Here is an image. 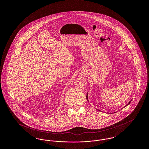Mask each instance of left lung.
Masks as SVG:
<instances>
[{
  "label": "left lung",
  "mask_w": 149,
  "mask_h": 149,
  "mask_svg": "<svg viewBox=\"0 0 149 149\" xmlns=\"http://www.w3.org/2000/svg\"><path fill=\"white\" fill-rule=\"evenodd\" d=\"M86 99H87V100H88V101H89V100H88V93H87V95H86ZM131 100H130V102H128V103L127 104V105H126V106H125L124 107H126V106H128V104H130V103H131ZM97 110H98V109H97ZM98 111H99V110H98ZM99 111H100V110H99Z\"/></svg>",
  "instance_id": "left-lung-1"
}]
</instances>
